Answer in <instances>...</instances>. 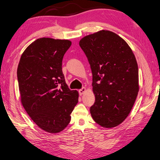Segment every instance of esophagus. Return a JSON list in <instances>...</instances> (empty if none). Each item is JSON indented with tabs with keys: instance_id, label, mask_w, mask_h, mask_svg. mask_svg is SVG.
Returning a JSON list of instances; mask_svg holds the SVG:
<instances>
[{
	"instance_id": "34e87169",
	"label": "esophagus",
	"mask_w": 160,
	"mask_h": 160,
	"mask_svg": "<svg viewBox=\"0 0 160 160\" xmlns=\"http://www.w3.org/2000/svg\"><path fill=\"white\" fill-rule=\"evenodd\" d=\"M86 91H87V89H86V88H85V87H83V88H82V89H81L78 90V92H79L80 95H82V94H84Z\"/></svg>"
}]
</instances>
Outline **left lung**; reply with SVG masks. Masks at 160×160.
I'll list each match as a JSON object with an SVG mask.
<instances>
[{"mask_svg":"<svg viewBox=\"0 0 160 160\" xmlns=\"http://www.w3.org/2000/svg\"><path fill=\"white\" fill-rule=\"evenodd\" d=\"M79 45L92 72V118L104 128L118 126L130 113L139 89L135 55L123 39L108 30L85 36Z\"/></svg>","mask_w":160,"mask_h":160,"instance_id":"1","label":"left lung"}]
</instances>
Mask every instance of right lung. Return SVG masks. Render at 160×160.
<instances>
[{"label":"right lung","instance_id":"1","mask_svg":"<svg viewBox=\"0 0 160 160\" xmlns=\"http://www.w3.org/2000/svg\"><path fill=\"white\" fill-rule=\"evenodd\" d=\"M68 40L39 38L21 56L17 78L21 102L32 120L46 132L59 133L71 121L78 93L70 90L62 71Z\"/></svg>","mask_w":160,"mask_h":160}]
</instances>
